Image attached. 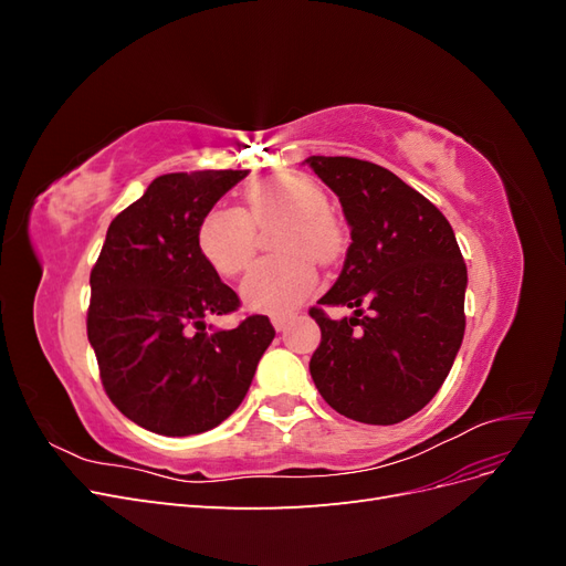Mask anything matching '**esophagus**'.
I'll use <instances>...</instances> for the list:
<instances>
[{
	"instance_id": "34e87169",
	"label": "esophagus",
	"mask_w": 566,
	"mask_h": 566,
	"mask_svg": "<svg viewBox=\"0 0 566 566\" xmlns=\"http://www.w3.org/2000/svg\"><path fill=\"white\" fill-rule=\"evenodd\" d=\"M290 318H293V314H290V312H287V314H271V323H273V328H276V331H283Z\"/></svg>"
}]
</instances>
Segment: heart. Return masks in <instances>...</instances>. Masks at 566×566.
<instances>
[{
	"label": "heart",
	"instance_id": "obj_1",
	"mask_svg": "<svg viewBox=\"0 0 566 566\" xmlns=\"http://www.w3.org/2000/svg\"><path fill=\"white\" fill-rule=\"evenodd\" d=\"M325 210L328 198L321 186L306 177L279 175L256 184L248 193V214L227 205L205 214L198 227V245L219 273L235 276L254 254V227L283 221L273 235V250L281 254L254 264L241 293L256 312H290L314 290L316 262H335L345 245L339 224Z\"/></svg>",
	"mask_w": 566,
	"mask_h": 566
}]
</instances>
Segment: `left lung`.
<instances>
[{
    "label": "left lung",
    "mask_w": 566,
    "mask_h": 566,
    "mask_svg": "<svg viewBox=\"0 0 566 566\" xmlns=\"http://www.w3.org/2000/svg\"><path fill=\"white\" fill-rule=\"evenodd\" d=\"M339 198L352 229L335 285L310 312L321 345L310 370L339 416L394 424L432 401L465 335L468 266L434 205L389 169L356 158L304 160Z\"/></svg>",
    "instance_id": "8db88e82"
}]
</instances>
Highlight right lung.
Returning <instances> with one entry per match:
<instances>
[{
	"mask_svg": "<svg viewBox=\"0 0 566 566\" xmlns=\"http://www.w3.org/2000/svg\"><path fill=\"white\" fill-rule=\"evenodd\" d=\"M248 169L153 179L119 212L92 269L87 335L101 382L123 416L163 437L200 434L241 406L271 345L266 316L221 331L208 316L238 310L198 245V227Z\"/></svg>",
	"mask_w": 566,
	"mask_h": 566,
	"instance_id": "add662e5",
	"label": "right lung"
}]
</instances>
